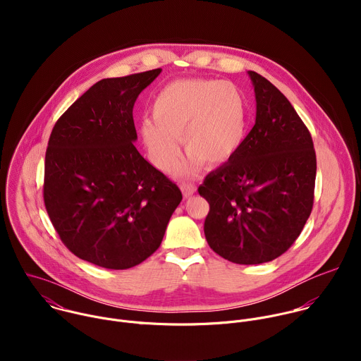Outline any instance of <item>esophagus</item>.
<instances>
[{"instance_id": "34e87169", "label": "esophagus", "mask_w": 361, "mask_h": 361, "mask_svg": "<svg viewBox=\"0 0 361 361\" xmlns=\"http://www.w3.org/2000/svg\"><path fill=\"white\" fill-rule=\"evenodd\" d=\"M181 190H183L184 197L188 198V197H191L192 194H195L197 187H195L194 184H191V183H183V184H181Z\"/></svg>"}]
</instances>
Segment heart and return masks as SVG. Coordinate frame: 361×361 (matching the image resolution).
<instances>
[{
	"label": "heart",
	"instance_id": "heart-1",
	"mask_svg": "<svg viewBox=\"0 0 361 361\" xmlns=\"http://www.w3.org/2000/svg\"><path fill=\"white\" fill-rule=\"evenodd\" d=\"M152 118L140 126L148 160L161 171H171L181 157V137L190 152L184 170H190L200 163L220 166L234 156L245 137L247 107L231 82L178 80L154 98Z\"/></svg>",
	"mask_w": 361,
	"mask_h": 361
}]
</instances>
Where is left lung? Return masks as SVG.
<instances>
[{"label":"left lung","instance_id":"1","mask_svg":"<svg viewBox=\"0 0 361 361\" xmlns=\"http://www.w3.org/2000/svg\"><path fill=\"white\" fill-rule=\"evenodd\" d=\"M255 124L234 156L198 187L209 201V245L235 264H262L286 252L310 217L316 151L290 101L267 78L248 71Z\"/></svg>","mask_w":361,"mask_h":361}]
</instances>
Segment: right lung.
Listing matches in <instances>:
<instances>
[{
  "label": "right lung",
  "instance_id": "right-lung-1",
  "mask_svg": "<svg viewBox=\"0 0 361 361\" xmlns=\"http://www.w3.org/2000/svg\"><path fill=\"white\" fill-rule=\"evenodd\" d=\"M161 73L104 78L59 118L45 152L44 204L66 247L95 266L126 270L156 251L183 200L133 144L140 92Z\"/></svg>",
  "mask_w": 361,
  "mask_h": 361
}]
</instances>
